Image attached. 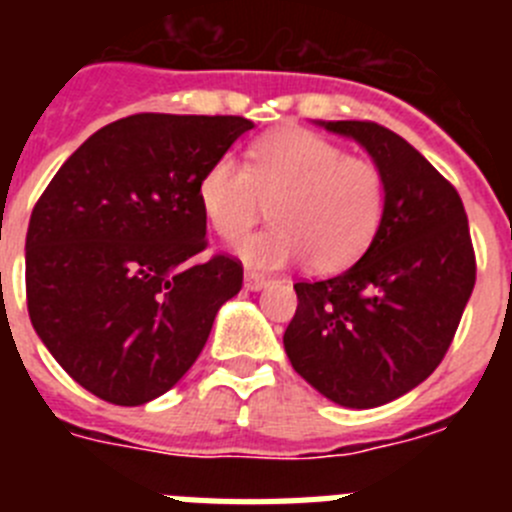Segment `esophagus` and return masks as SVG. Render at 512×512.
Segmentation results:
<instances>
[{"instance_id": "1", "label": "esophagus", "mask_w": 512, "mask_h": 512, "mask_svg": "<svg viewBox=\"0 0 512 512\" xmlns=\"http://www.w3.org/2000/svg\"><path fill=\"white\" fill-rule=\"evenodd\" d=\"M243 282H246V289H253V292H256V289H264L271 279L264 277V274H259V271H246Z\"/></svg>"}]
</instances>
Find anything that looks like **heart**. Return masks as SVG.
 I'll return each mask as SVG.
<instances>
[{
	"label": "heart",
	"mask_w": 512,
	"mask_h": 512,
	"mask_svg": "<svg viewBox=\"0 0 512 512\" xmlns=\"http://www.w3.org/2000/svg\"><path fill=\"white\" fill-rule=\"evenodd\" d=\"M210 228L238 241L271 205L274 225L238 243L243 261L282 269L307 259L318 274L346 269L374 241L387 207V182L372 158L302 128L256 140L248 164L225 153L197 184Z\"/></svg>",
	"instance_id": "obj_1"
}]
</instances>
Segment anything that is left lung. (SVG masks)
Listing matches in <instances>:
<instances>
[{"label": "left lung", "mask_w": 512, "mask_h": 512, "mask_svg": "<svg viewBox=\"0 0 512 512\" xmlns=\"http://www.w3.org/2000/svg\"><path fill=\"white\" fill-rule=\"evenodd\" d=\"M323 125L369 151L387 182V207L354 266L295 284L284 351L320 395L366 410L402 397L441 364L477 261L459 192L408 140L372 120Z\"/></svg>", "instance_id": "1"}]
</instances>
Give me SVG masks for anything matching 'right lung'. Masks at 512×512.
Returning a JSON list of instances; mask_svg holds the SVG:
<instances>
[{"label":"right lung","instance_id":"add662e5","mask_svg":"<svg viewBox=\"0 0 512 512\" xmlns=\"http://www.w3.org/2000/svg\"><path fill=\"white\" fill-rule=\"evenodd\" d=\"M233 115L140 112L81 143L35 202L25 295L35 333L74 382L143 405L197 361L243 264L207 248L197 184L238 135Z\"/></svg>","mask_w":512,"mask_h":512}]
</instances>
